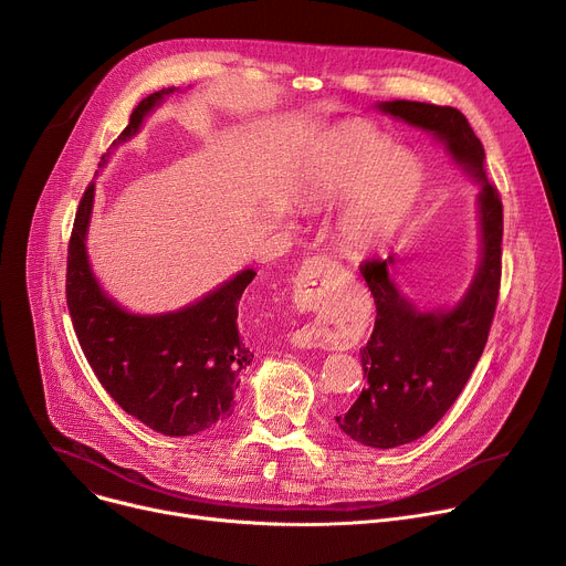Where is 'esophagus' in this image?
<instances>
[{"label":"esophagus","mask_w":566,"mask_h":566,"mask_svg":"<svg viewBox=\"0 0 566 566\" xmlns=\"http://www.w3.org/2000/svg\"><path fill=\"white\" fill-rule=\"evenodd\" d=\"M336 275V262L325 255L308 258L295 280V302L302 308L325 311L329 304V291ZM293 343L300 347H315L319 343V334L315 327H304L295 332Z\"/></svg>","instance_id":"esophagus-1"}]
</instances>
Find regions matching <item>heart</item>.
Masks as SVG:
<instances>
[{
    "label": "heart",
    "mask_w": 566,
    "mask_h": 566,
    "mask_svg": "<svg viewBox=\"0 0 566 566\" xmlns=\"http://www.w3.org/2000/svg\"><path fill=\"white\" fill-rule=\"evenodd\" d=\"M311 188L319 199H349L340 234L349 247L371 249L391 239L406 223L421 190L415 160L391 151V143L367 123H343L322 143Z\"/></svg>",
    "instance_id": "1"
}]
</instances>
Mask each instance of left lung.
I'll use <instances>...</instances> for the list:
<instances>
[{
    "mask_svg": "<svg viewBox=\"0 0 566 566\" xmlns=\"http://www.w3.org/2000/svg\"><path fill=\"white\" fill-rule=\"evenodd\" d=\"M378 109L430 132L454 164L481 184V260L472 284L452 308L419 311L402 297L391 277L394 258L360 264L376 304L371 338L360 349L367 387L336 421L354 441L387 450L423 437L441 421L486 347L502 282L504 210L500 192L483 172L486 151L459 109L417 101L380 103Z\"/></svg>",
    "mask_w": 566,
    "mask_h": 566,
    "instance_id": "8db88e82",
    "label": "left lung"
}]
</instances>
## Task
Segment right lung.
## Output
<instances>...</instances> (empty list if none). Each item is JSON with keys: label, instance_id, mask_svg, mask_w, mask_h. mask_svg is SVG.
<instances>
[{"label": "right lung", "instance_id": "add662e5", "mask_svg": "<svg viewBox=\"0 0 566 566\" xmlns=\"http://www.w3.org/2000/svg\"><path fill=\"white\" fill-rule=\"evenodd\" d=\"M172 92L168 87L143 98L118 143L132 138L143 118ZM94 188L90 184L80 199L66 255V306L77 343L101 385L129 417L166 437L199 434L232 415L239 374L253 360L237 329V304L255 271L237 273L172 313H127L90 269L85 237Z\"/></svg>", "mask_w": 566, "mask_h": 566}]
</instances>
